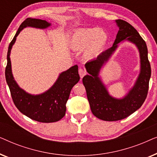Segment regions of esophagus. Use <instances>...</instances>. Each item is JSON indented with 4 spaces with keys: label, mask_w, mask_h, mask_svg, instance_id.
I'll return each mask as SVG.
<instances>
[{
    "label": "esophagus",
    "mask_w": 157,
    "mask_h": 157,
    "mask_svg": "<svg viewBox=\"0 0 157 157\" xmlns=\"http://www.w3.org/2000/svg\"><path fill=\"white\" fill-rule=\"evenodd\" d=\"M78 74H79V75H80V77L81 78H83V76H84V75L86 74V71L84 70V69H83V68H80L78 69Z\"/></svg>",
    "instance_id": "1"
}]
</instances>
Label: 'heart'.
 Returning a JSON list of instances; mask_svg holds the SVG:
<instances>
[{"mask_svg": "<svg viewBox=\"0 0 157 157\" xmlns=\"http://www.w3.org/2000/svg\"><path fill=\"white\" fill-rule=\"evenodd\" d=\"M109 36L101 29L89 28L75 32L71 38V46L76 50L85 49L87 59H94L104 51L108 44Z\"/></svg>", "mask_w": 157, "mask_h": 157, "instance_id": "heart-1", "label": "heart"}]
</instances>
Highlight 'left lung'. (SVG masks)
I'll return each instance as SVG.
<instances>
[{
  "mask_svg": "<svg viewBox=\"0 0 157 157\" xmlns=\"http://www.w3.org/2000/svg\"><path fill=\"white\" fill-rule=\"evenodd\" d=\"M119 28L113 46L101 53L96 59L87 62L86 69L89 75L83 78L88 100L93 114L98 119L108 121L125 119L142 106L147 96L151 66L148 59V50L144 40L138 31L125 21H116ZM128 40L136 45L141 59V71L134 87L123 99L118 100L109 95L98 77L100 69L117 47V44Z\"/></svg>",
  "mask_w": 157,
  "mask_h": 157,
  "instance_id": "obj_1",
  "label": "left lung"
}]
</instances>
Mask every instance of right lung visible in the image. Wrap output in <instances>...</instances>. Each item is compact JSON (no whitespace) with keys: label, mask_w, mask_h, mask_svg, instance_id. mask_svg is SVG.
<instances>
[{"label":"right lung","mask_w":157,"mask_h":157,"mask_svg":"<svg viewBox=\"0 0 157 157\" xmlns=\"http://www.w3.org/2000/svg\"><path fill=\"white\" fill-rule=\"evenodd\" d=\"M51 23L40 19L28 18L21 23L14 38L9 44L7 53V66L6 67V79L13 101L23 114L35 121L43 123H51L61 119L66 114V102L73 86L78 82L80 76L78 66L75 65L62 72L53 86L44 94L31 95L21 89L14 80L11 71L10 54L13 45L20 32L27 26L46 29Z\"/></svg>","instance_id":"obj_1"}]
</instances>
